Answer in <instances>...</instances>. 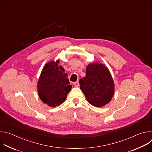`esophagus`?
<instances>
[{"instance_id":"34e87169","label":"esophagus","mask_w":152,"mask_h":152,"mask_svg":"<svg viewBox=\"0 0 152 152\" xmlns=\"http://www.w3.org/2000/svg\"><path fill=\"white\" fill-rule=\"evenodd\" d=\"M73 85H74V86H76V87L79 86V82H78V81H77V82H74V83H73Z\"/></svg>"}]
</instances>
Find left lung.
<instances>
[{"label": "left lung", "instance_id": "8db88e82", "mask_svg": "<svg viewBox=\"0 0 152 152\" xmlns=\"http://www.w3.org/2000/svg\"><path fill=\"white\" fill-rule=\"evenodd\" d=\"M79 83L88 102L95 107H103L113 96L114 81L110 71L103 64L95 62L88 64L86 76L79 80Z\"/></svg>", "mask_w": 152, "mask_h": 152}]
</instances>
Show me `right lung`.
I'll use <instances>...</instances> for the list:
<instances>
[{
    "label": "right lung",
    "mask_w": 152,
    "mask_h": 152,
    "mask_svg": "<svg viewBox=\"0 0 152 152\" xmlns=\"http://www.w3.org/2000/svg\"><path fill=\"white\" fill-rule=\"evenodd\" d=\"M59 60L49 61L43 68L37 88L42 102L50 107L60 106L66 99L72 86L69 85L67 74L59 66Z\"/></svg>",
    "instance_id": "right-lung-1"
}]
</instances>
